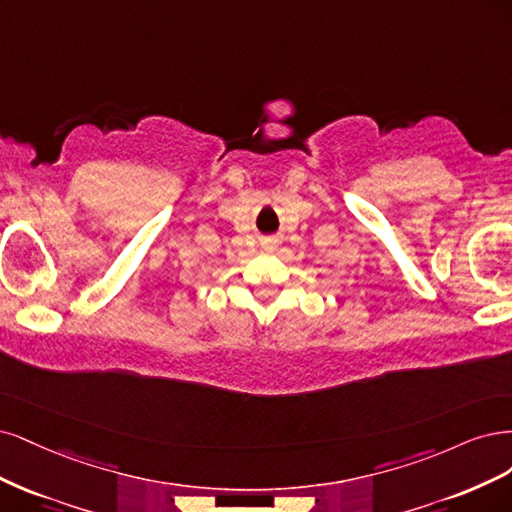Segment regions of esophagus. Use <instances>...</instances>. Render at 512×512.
Listing matches in <instances>:
<instances>
[{"label":"esophagus","mask_w":512,"mask_h":512,"mask_svg":"<svg viewBox=\"0 0 512 512\" xmlns=\"http://www.w3.org/2000/svg\"><path fill=\"white\" fill-rule=\"evenodd\" d=\"M263 246H266L268 251H272L274 249V240H263Z\"/></svg>","instance_id":"1"}]
</instances>
